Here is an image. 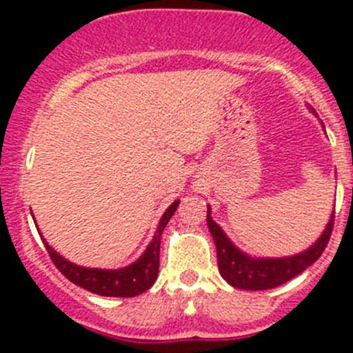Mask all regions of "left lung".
<instances>
[{
    "label": "left lung",
    "instance_id": "left-lung-1",
    "mask_svg": "<svg viewBox=\"0 0 353 353\" xmlns=\"http://www.w3.org/2000/svg\"><path fill=\"white\" fill-rule=\"evenodd\" d=\"M311 110L316 112L312 108ZM210 210L212 208L208 206L206 223L216 245L220 275L227 283L236 288H243V290H268L297 276L323 254L330 241L331 230H333L334 210L319 239L305 251L287 256V258H251L239 248H236L232 241L225 236V232L220 229L219 223L213 222Z\"/></svg>",
    "mask_w": 353,
    "mask_h": 353
}]
</instances>
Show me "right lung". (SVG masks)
I'll list each match as a JSON object with an SVG mask.
<instances>
[{
    "label": "right lung",
    "instance_id": "1",
    "mask_svg": "<svg viewBox=\"0 0 353 353\" xmlns=\"http://www.w3.org/2000/svg\"><path fill=\"white\" fill-rule=\"evenodd\" d=\"M179 199L172 203L165 213L160 219L159 227L155 230V236L148 248L145 249L143 254L131 263L130 266H124L119 270H101V268H83L74 263L68 261L61 254L54 251L48 243H46V249H48L49 256H51L52 263L56 268L66 276L70 282L74 285L83 287L85 290L94 292L97 295H104V297H134V295L143 294L155 283L157 275H159V252H160V237H162L163 229H165L167 222L170 216L176 212Z\"/></svg>",
    "mask_w": 353,
    "mask_h": 353
}]
</instances>
